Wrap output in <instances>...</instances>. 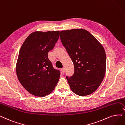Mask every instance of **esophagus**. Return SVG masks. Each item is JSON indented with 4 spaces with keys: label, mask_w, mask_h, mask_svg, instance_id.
<instances>
[{
    "label": "esophagus",
    "mask_w": 125,
    "mask_h": 125,
    "mask_svg": "<svg viewBox=\"0 0 125 125\" xmlns=\"http://www.w3.org/2000/svg\"><path fill=\"white\" fill-rule=\"evenodd\" d=\"M61 71L62 72V73H64L65 72V68H64V67L63 68H62L61 69Z\"/></svg>",
    "instance_id": "obj_1"
}]
</instances>
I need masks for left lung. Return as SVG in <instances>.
<instances>
[{"mask_svg": "<svg viewBox=\"0 0 125 125\" xmlns=\"http://www.w3.org/2000/svg\"><path fill=\"white\" fill-rule=\"evenodd\" d=\"M60 39L74 65V73L66 78L72 91L84 96L93 93L105 73L104 49L89 31L83 29L61 31Z\"/></svg>", "mask_w": 125, "mask_h": 125, "instance_id": "8db88e82", "label": "left lung"}]
</instances>
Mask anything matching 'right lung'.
I'll return each instance as SVG.
<instances>
[{"label":"right lung","instance_id":"obj_1","mask_svg":"<svg viewBox=\"0 0 125 125\" xmlns=\"http://www.w3.org/2000/svg\"><path fill=\"white\" fill-rule=\"evenodd\" d=\"M59 36V31H35L27 37L20 49L17 76L22 86L34 96L49 94L58 82L60 71L53 68L48 53L54 48Z\"/></svg>","mask_w":125,"mask_h":125}]
</instances>
